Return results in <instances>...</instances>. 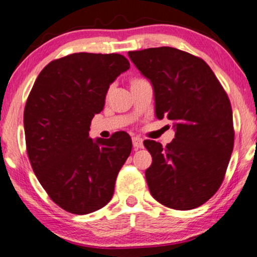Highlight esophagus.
I'll return each mask as SVG.
<instances>
[{"instance_id": "obj_1", "label": "esophagus", "mask_w": 257, "mask_h": 257, "mask_svg": "<svg viewBox=\"0 0 257 257\" xmlns=\"http://www.w3.org/2000/svg\"><path fill=\"white\" fill-rule=\"evenodd\" d=\"M132 144H133V147H135V149H137V150L143 149V146H144L143 139L139 138V137H133Z\"/></svg>"}]
</instances>
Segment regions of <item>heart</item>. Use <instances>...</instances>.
I'll return each instance as SVG.
<instances>
[{
  "label": "heart",
  "instance_id": "b5f03b06",
  "mask_svg": "<svg viewBox=\"0 0 257 257\" xmlns=\"http://www.w3.org/2000/svg\"><path fill=\"white\" fill-rule=\"evenodd\" d=\"M143 79H133L132 80V83H131V85H133V84H136V83H138V82H142Z\"/></svg>",
  "mask_w": 257,
  "mask_h": 257
}]
</instances>
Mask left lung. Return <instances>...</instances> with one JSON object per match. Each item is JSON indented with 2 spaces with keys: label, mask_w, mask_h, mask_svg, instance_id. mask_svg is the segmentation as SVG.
I'll return each instance as SVG.
<instances>
[{
  "label": "left lung",
  "mask_w": 257,
  "mask_h": 257,
  "mask_svg": "<svg viewBox=\"0 0 257 257\" xmlns=\"http://www.w3.org/2000/svg\"><path fill=\"white\" fill-rule=\"evenodd\" d=\"M128 57L152 84L156 117H167L175 131L165 147L144 142L152 156L145 171L151 194L170 208H196L219 189L233 152L230 101L208 64L188 52L160 47Z\"/></svg>",
  "instance_id": "obj_1"
}]
</instances>
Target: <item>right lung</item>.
<instances>
[{"mask_svg": "<svg viewBox=\"0 0 257 257\" xmlns=\"http://www.w3.org/2000/svg\"><path fill=\"white\" fill-rule=\"evenodd\" d=\"M130 63L119 54L78 52L49 63L24 108L31 167L52 201L89 214L112 199L117 175L132 150L124 131L92 139L90 124L103 111L108 87Z\"/></svg>", "mask_w": 257, "mask_h": 257, "instance_id": "right-lung-1", "label": "right lung"}]
</instances>
